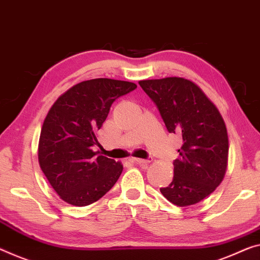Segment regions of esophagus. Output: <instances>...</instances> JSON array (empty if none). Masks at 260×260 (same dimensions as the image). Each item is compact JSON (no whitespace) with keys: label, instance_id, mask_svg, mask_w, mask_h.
Instances as JSON below:
<instances>
[{"label":"esophagus","instance_id":"1","mask_svg":"<svg viewBox=\"0 0 260 260\" xmlns=\"http://www.w3.org/2000/svg\"><path fill=\"white\" fill-rule=\"evenodd\" d=\"M131 161H134L138 165H147L151 162V159H139V158H131Z\"/></svg>","mask_w":260,"mask_h":260}]
</instances>
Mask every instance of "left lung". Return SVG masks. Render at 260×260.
<instances>
[{"instance_id": "left-lung-1", "label": "left lung", "mask_w": 260, "mask_h": 260, "mask_svg": "<svg viewBox=\"0 0 260 260\" xmlns=\"http://www.w3.org/2000/svg\"><path fill=\"white\" fill-rule=\"evenodd\" d=\"M143 90L157 105L167 131L182 137L174 177L161 194L178 207L199 203L225 175L229 154L226 126L217 107L197 83L169 77L142 80Z\"/></svg>"}]
</instances>
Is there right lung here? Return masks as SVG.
Returning <instances> with one entry per match:
<instances>
[{"mask_svg": "<svg viewBox=\"0 0 260 260\" xmlns=\"http://www.w3.org/2000/svg\"><path fill=\"white\" fill-rule=\"evenodd\" d=\"M137 88L134 82L91 79L71 87L50 108L38 143L39 166L63 201L85 207L111 189L121 161L94 151L98 130L115 100Z\"/></svg>", "mask_w": 260, "mask_h": 260, "instance_id": "1", "label": "right lung"}]
</instances>
